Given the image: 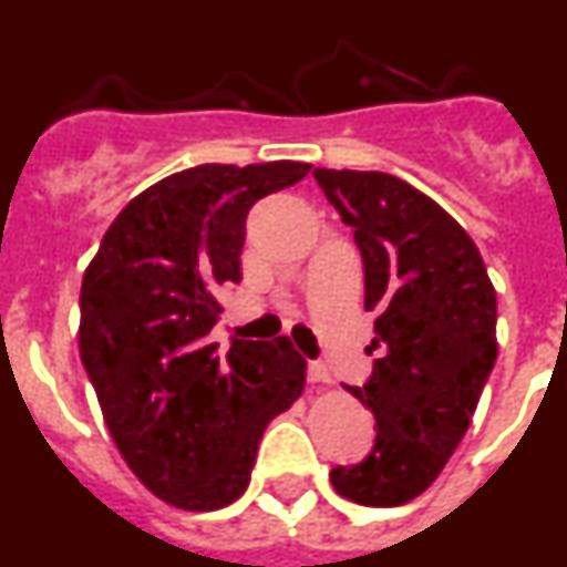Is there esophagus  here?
I'll return each instance as SVG.
<instances>
[{"label": "esophagus", "instance_id": "34e87169", "mask_svg": "<svg viewBox=\"0 0 567 567\" xmlns=\"http://www.w3.org/2000/svg\"><path fill=\"white\" fill-rule=\"evenodd\" d=\"M309 383H320V385L332 383V374H329L327 365H323V363H309Z\"/></svg>", "mask_w": 567, "mask_h": 567}]
</instances>
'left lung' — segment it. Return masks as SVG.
<instances>
[{
  "label": "left lung",
  "instance_id": "1",
  "mask_svg": "<svg viewBox=\"0 0 567 567\" xmlns=\"http://www.w3.org/2000/svg\"><path fill=\"white\" fill-rule=\"evenodd\" d=\"M363 255L378 312L372 378L352 392L378 423L372 454L332 468L340 497L412 503L454 454L497 360V295L471 235L429 195L389 173L315 169Z\"/></svg>",
  "mask_w": 567,
  "mask_h": 567
}]
</instances>
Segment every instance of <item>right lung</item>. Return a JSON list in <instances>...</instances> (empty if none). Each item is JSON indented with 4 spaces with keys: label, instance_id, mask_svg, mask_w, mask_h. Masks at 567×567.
<instances>
[{
    "label": "right lung",
    "instance_id": "right-lung-1",
    "mask_svg": "<svg viewBox=\"0 0 567 567\" xmlns=\"http://www.w3.org/2000/svg\"><path fill=\"white\" fill-rule=\"evenodd\" d=\"M303 162L198 164L138 193L82 280L79 354L115 449L155 497L215 511L247 491L269 420L300 398L289 338L209 340L218 289L240 280L247 213Z\"/></svg>",
    "mask_w": 567,
    "mask_h": 567
}]
</instances>
